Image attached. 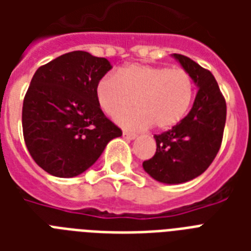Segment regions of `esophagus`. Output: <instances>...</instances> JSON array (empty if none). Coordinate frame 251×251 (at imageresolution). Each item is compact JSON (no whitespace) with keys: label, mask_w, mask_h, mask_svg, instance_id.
<instances>
[{"label":"esophagus","mask_w":251,"mask_h":251,"mask_svg":"<svg viewBox=\"0 0 251 251\" xmlns=\"http://www.w3.org/2000/svg\"><path fill=\"white\" fill-rule=\"evenodd\" d=\"M122 137L125 138V139H127V141H133V139H135L137 138V135L133 133H127V131H124L122 133Z\"/></svg>","instance_id":"esophagus-1"}]
</instances>
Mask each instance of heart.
<instances>
[{
    "mask_svg": "<svg viewBox=\"0 0 251 251\" xmlns=\"http://www.w3.org/2000/svg\"><path fill=\"white\" fill-rule=\"evenodd\" d=\"M96 98L112 117L133 106L138 109L117 117L127 129H145L151 124L159 130L171 129L182 120L194 98V82L182 69L133 64L118 74H106L98 82Z\"/></svg>",
    "mask_w": 251,
    "mask_h": 251,
    "instance_id": "b5f03b06",
    "label": "heart"
}]
</instances>
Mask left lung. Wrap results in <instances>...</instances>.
Returning <instances> with one entry per match:
<instances>
[{
  "label": "left lung",
  "mask_w": 251,
  "mask_h": 251,
  "mask_svg": "<svg viewBox=\"0 0 251 251\" xmlns=\"http://www.w3.org/2000/svg\"><path fill=\"white\" fill-rule=\"evenodd\" d=\"M172 57L189 73L198 92L186 117L153 137L156 152L143 163V169L159 182L177 185L202 175L215 159L222 145L226 105L208 70L182 54L173 53Z\"/></svg>",
  "instance_id": "left-lung-1"
}]
</instances>
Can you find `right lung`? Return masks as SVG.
I'll return each instance as SVG.
<instances>
[{
  "label": "right lung",
  "instance_id": "1",
  "mask_svg": "<svg viewBox=\"0 0 251 251\" xmlns=\"http://www.w3.org/2000/svg\"><path fill=\"white\" fill-rule=\"evenodd\" d=\"M110 69L106 58L75 50L33 74L23 101V135L32 159L49 175H82L122 135L96 98L98 82Z\"/></svg>",
  "mask_w": 251,
  "mask_h": 251
}]
</instances>
